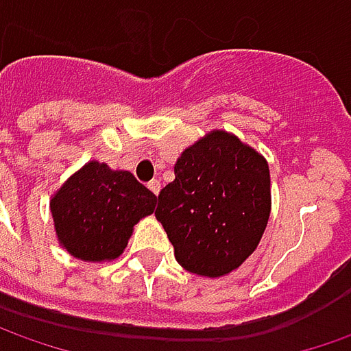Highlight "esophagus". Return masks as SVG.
<instances>
[{
  "mask_svg": "<svg viewBox=\"0 0 351 351\" xmlns=\"http://www.w3.org/2000/svg\"><path fill=\"white\" fill-rule=\"evenodd\" d=\"M160 187H162V183L158 182V180H152V182L148 183V189H150L154 195H158V193H160Z\"/></svg>",
  "mask_w": 351,
  "mask_h": 351,
  "instance_id": "1",
  "label": "esophagus"
}]
</instances>
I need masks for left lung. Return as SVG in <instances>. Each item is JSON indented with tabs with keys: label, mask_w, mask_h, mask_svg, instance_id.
Here are the masks:
<instances>
[{
	"label": "left lung",
	"mask_w": 351,
	"mask_h": 351,
	"mask_svg": "<svg viewBox=\"0 0 351 351\" xmlns=\"http://www.w3.org/2000/svg\"><path fill=\"white\" fill-rule=\"evenodd\" d=\"M173 173L154 215L176 260L197 276L230 274L256 250L267 226V162L232 134L213 130L180 156Z\"/></svg>",
	"instance_id": "1"
}]
</instances>
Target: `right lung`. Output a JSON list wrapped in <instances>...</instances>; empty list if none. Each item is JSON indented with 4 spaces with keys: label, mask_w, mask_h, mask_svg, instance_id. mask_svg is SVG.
Wrapping results in <instances>:
<instances>
[{
    "label": "right lung",
    "mask_w": 351,
    "mask_h": 351,
    "mask_svg": "<svg viewBox=\"0 0 351 351\" xmlns=\"http://www.w3.org/2000/svg\"><path fill=\"white\" fill-rule=\"evenodd\" d=\"M154 207V193L130 171H113L99 162L86 164L50 201L60 244L86 262L119 258L132 226Z\"/></svg>",
    "instance_id": "right-lung-1"
}]
</instances>
